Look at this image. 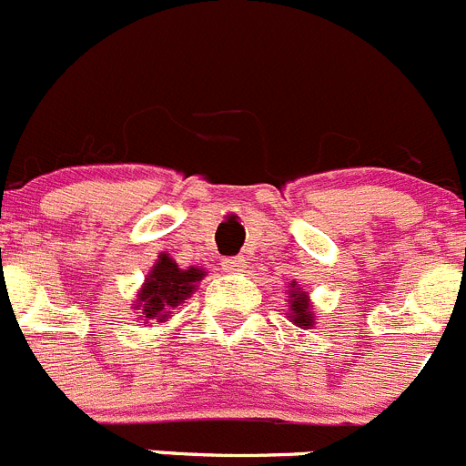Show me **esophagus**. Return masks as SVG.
Instances as JSON below:
<instances>
[{"label":"esophagus","mask_w":466,"mask_h":466,"mask_svg":"<svg viewBox=\"0 0 466 466\" xmlns=\"http://www.w3.org/2000/svg\"><path fill=\"white\" fill-rule=\"evenodd\" d=\"M246 267H248V262H246V258H243V255H237V258H225L223 259V268L228 273H241Z\"/></svg>","instance_id":"1"}]
</instances>
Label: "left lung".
<instances>
[{
    "mask_svg": "<svg viewBox=\"0 0 466 466\" xmlns=\"http://www.w3.org/2000/svg\"><path fill=\"white\" fill-rule=\"evenodd\" d=\"M292 308H289V315L294 317V324H299V326H303V329H308V326H312V317H310V312H308V308H310V303H308V299L303 297L301 292H294L292 294Z\"/></svg>",
    "mask_w": 466,
    "mask_h": 466,
    "instance_id": "1",
    "label": "left lung"
}]
</instances>
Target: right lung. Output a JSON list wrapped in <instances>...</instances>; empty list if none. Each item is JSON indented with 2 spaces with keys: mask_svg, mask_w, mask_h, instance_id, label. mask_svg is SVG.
<instances>
[{
  "mask_svg": "<svg viewBox=\"0 0 466 466\" xmlns=\"http://www.w3.org/2000/svg\"><path fill=\"white\" fill-rule=\"evenodd\" d=\"M204 271L190 267L179 268L172 262V258L160 255L158 264L151 268L149 278H147L142 292L137 294V310L145 319H158L163 321L172 308L184 303L186 299L193 294L195 282L202 280Z\"/></svg>",
  "mask_w": 466,
  "mask_h": 466,
  "instance_id": "1",
  "label": "right lung"
}]
</instances>
